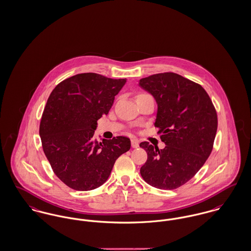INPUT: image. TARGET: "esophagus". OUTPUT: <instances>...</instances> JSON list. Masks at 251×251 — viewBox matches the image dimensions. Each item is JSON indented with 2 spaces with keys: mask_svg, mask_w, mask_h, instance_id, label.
I'll return each instance as SVG.
<instances>
[{
  "mask_svg": "<svg viewBox=\"0 0 251 251\" xmlns=\"http://www.w3.org/2000/svg\"><path fill=\"white\" fill-rule=\"evenodd\" d=\"M131 143H132V147H133V148H137V147L139 146L137 139H132V140H131Z\"/></svg>",
  "mask_w": 251,
  "mask_h": 251,
  "instance_id": "1",
  "label": "esophagus"
}]
</instances>
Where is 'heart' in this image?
<instances>
[{"instance_id": "b5f03b06", "label": "heart", "mask_w": 251, "mask_h": 251, "mask_svg": "<svg viewBox=\"0 0 251 251\" xmlns=\"http://www.w3.org/2000/svg\"><path fill=\"white\" fill-rule=\"evenodd\" d=\"M139 96H141V95H139Z\"/></svg>"}]
</instances>
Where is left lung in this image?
<instances>
[{"instance_id":"8db88e82","label":"left lung","mask_w":251,"mask_h":251,"mask_svg":"<svg viewBox=\"0 0 251 251\" xmlns=\"http://www.w3.org/2000/svg\"><path fill=\"white\" fill-rule=\"evenodd\" d=\"M138 85L157 104L154 127L166 145L159 150L147 141L139 144L148 154L140 175L155 188L176 189L191 179L211 154L216 110L201 85L174 73L142 78Z\"/></svg>"}]
</instances>
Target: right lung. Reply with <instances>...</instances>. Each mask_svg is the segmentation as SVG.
I'll list each match as a JSON object with an SVG mask.
<instances>
[{
	"label": "right lung",
	"instance_id": "add662e5",
	"mask_svg": "<svg viewBox=\"0 0 251 251\" xmlns=\"http://www.w3.org/2000/svg\"><path fill=\"white\" fill-rule=\"evenodd\" d=\"M126 79L94 73L67 78L54 88L44 109L39 134L54 174L69 187L89 191L109 177L117 157L131 148L126 136L94 137L97 120L107 116Z\"/></svg>",
	"mask_w": 251,
	"mask_h": 251
}]
</instances>
